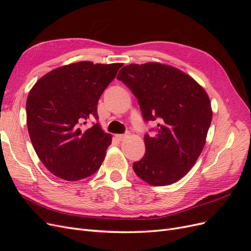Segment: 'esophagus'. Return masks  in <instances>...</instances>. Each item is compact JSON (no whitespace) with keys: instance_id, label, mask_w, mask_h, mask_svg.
Wrapping results in <instances>:
<instances>
[{"instance_id":"esophagus-1","label":"esophagus","mask_w":251,"mask_h":251,"mask_svg":"<svg viewBox=\"0 0 251 251\" xmlns=\"http://www.w3.org/2000/svg\"><path fill=\"white\" fill-rule=\"evenodd\" d=\"M128 136V132L127 133H125V134H120V135H116V138L119 140V141H123L125 138H126Z\"/></svg>"}]
</instances>
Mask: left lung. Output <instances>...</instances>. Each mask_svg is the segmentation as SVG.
I'll list each match as a JSON object with an SVG mask.
<instances>
[{
  "label": "left lung",
  "mask_w": 251,
  "mask_h": 251,
  "mask_svg": "<svg viewBox=\"0 0 251 251\" xmlns=\"http://www.w3.org/2000/svg\"><path fill=\"white\" fill-rule=\"evenodd\" d=\"M137 98L143 120L157 121L144 135L146 154L133 163L137 176L154 186L185 176L200 156L211 123L209 98L189 75L149 63L125 66L117 75Z\"/></svg>",
  "instance_id": "1"
}]
</instances>
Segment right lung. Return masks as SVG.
<instances>
[{
  "mask_svg": "<svg viewBox=\"0 0 251 251\" xmlns=\"http://www.w3.org/2000/svg\"><path fill=\"white\" fill-rule=\"evenodd\" d=\"M123 64L79 62L57 68L37 80L26 102L30 139L46 169L67 181L92 176L105 157L112 137L100 125L97 103Z\"/></svg>",
  "mask_w": 251,
  "mask_h": 251,
  "instance_id": "1",
  "label": "right lung"
}]
</instances>
